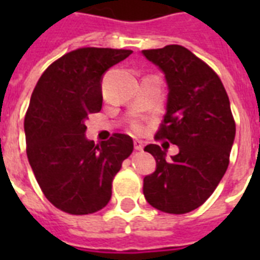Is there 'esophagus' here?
Returning a JSON list of instances; mask_svg holds the SVG:
<instances>
[{
	"label": "esophagus",
	"instance_id": "esophagus-1",
	"mask_svg": "<svg viewBox=\"0 0 260 260\" xmlns=\"http://www.w3.org/2000/svg\"><path fill=\"white\" fill-rule=\"evenodd\" d=\"M134 146H135V150L142 151L143 148H144V143H143L142 140H135Z\"/></svg>",
	"mask_w": 260,
	"mask_h": 260
}]
</instances>
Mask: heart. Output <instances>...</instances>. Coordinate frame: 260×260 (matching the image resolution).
Listing matches in <instances>:
<instances>
[{
	"mask_svg": "<svg viewBox=\"0 0 260 260\" xmlns=\"http://www.w3.org/2000/svg\"><path fill=\"white\" fill-rule=\"evenodd\" d=\"M131 129L134 131V132H142L143 124L139 120H134V121L131 122Z\"/></svg>",
	"mask_w": 260,
	"mask_h": 260,
	"instance_id": "b5f03b06",
	"label": "heart"
}]
</instances>
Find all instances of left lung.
Instances as JSON below:
<instances>
[{
	"mask_svg": "<svg viewBox=\"0 0 260 260\" xmlns=\"http://www.w3.org/2000/svg\"><path fill=\"white\" fill-rule=\"evenodd\" d=\"M142 52L165 73L169 86L166 114L155 139L179 148L171 160L158 144L144 148L156 169L144 177L143 193L155 209L189 213L212 196L230 165L236 132L230 98L218 75L185 47Z\"/></svg>",
	"mask_w": 260,
	"mask_h": 260,
	"instance_id": "1",
	"label": "left lung"
}]
</instances>
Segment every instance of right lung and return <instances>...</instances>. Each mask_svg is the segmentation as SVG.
<instances>
[{
	"label": "right lung",
	"instance_id": "obj_1",
	"mask_svg": "<svg viewBox=\"0 0 260 260\" xmlns=\"http://www.w3.org/2000/svg\"><path fill=\"white\" fill-rule=\"evenodd\" d=\"M131 50L85 47L47 67L30 95L24 120L26 156L43 194L70 214L95 213L108 205L112 182L134 151L128 135L101 144L85 136L89 114L102 108V75Z\"/></svg>",
	"mask_w": 260,
	"mask_h": 260
}]
</instances>
